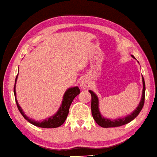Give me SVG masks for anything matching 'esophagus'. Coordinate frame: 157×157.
<instances>
[{
    "label": "esophagus",
    "instance_id": "34e87169",
    "mask_svg": "<svg viewBox=\"0 0 157 157\" xmlns=\"http://www.w3.org/2000/svg\"><path fill=\"white\" fill-rule=\"evenodd\" d=\"M81 86L82 87V89H86V88L87 87V81H86V80H82L81 82Z\"/></svg>",
    "mask_w": 157,
    "mask_h": 157
}]
</instances>
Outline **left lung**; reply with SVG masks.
<instances>
[{"label":"left lung","instance_id":"8db88e82","mask_svg":"<svg viewBox=\"0 0 157 157\" xmlns=\"http://www.w3.org/2000/svg\"><path fill=\"white\" fill-rule=\"evenodd\" d=\"M132 58L135 59V57L133 55H131ZM143 95H142V98H141V101L138 107L136 109V110L134 111L131 114L126 117L124 118H121L119 119H115V120H112V119H108V118H106L103 117L98 110V97L97 95L95 94L93 91L89 90V92L91 94L92 97V100H91V112L92 114H93V117L94 118V121H96V123L102 127L104 128H109V127H120V126L124 125L127 124L130 122L132 121L133 119L139 115V114L142 110L144 104V98H145V82H144V79L143 76Z\"/></svg>","mask_w":157,"mask_h":157}]
</instances>
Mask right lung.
<instances>
[{"mask_svg":"<svg viewBox=\"0 0 157 157\" xmlns=\"http://www.w3.org/2000/svg\"><path fill=\"white\" fill-rule=\"evenodd\" d=\"M17 76L18 75L16 76L14 86V94L15 101H16L18 110L20 111V113L22 114V115L23 116L25 119L26 121H28L29 123L33 124V125L41 128H56L60 127V125H62L64 123V121H65L66 118L68 116L70 106L72 101H73L74 98L81 93V90H80L78 86L72 87L71 88V89H68L66 91V93L64 94L62 105H61L59 110H58V112H57L56 114H55L54 116L50 117L46 120H44L43 121H35L30 119V118L26 117L24 114V113L22 112V110L20 107V106L18 104V102L16 98V91H15V85H16Z\"/></svg>","mask_w":157,"mask_h":157,"instance_id":"add662e5","label":"right lung"}]
</instances>
